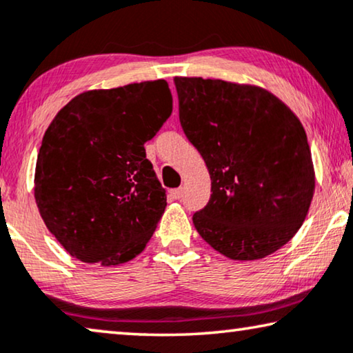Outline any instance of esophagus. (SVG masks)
Instances as JSON below:
<instances>
[{
  "instance_id": "esophagus-1",
  "label": "esophagus",
  "mask_w": 353,
  "mask_h": 353,
  "mask_svg": "<svg viewBox=\"0 0 353 353\" xmlns=\"http://www.w3.org/2000/svg\"><path fill=\"white\" fill-rule=\"evenodd\" d=\"M170 194L173 196V199H181V196H183V189H181V188H178V189H172Z\"/></svg>"
}]
</instances>
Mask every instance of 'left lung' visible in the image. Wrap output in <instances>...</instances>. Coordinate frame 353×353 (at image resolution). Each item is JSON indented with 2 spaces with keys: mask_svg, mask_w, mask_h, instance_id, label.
I'll list each match as a JSON object with an SVG mask.
<instances>
[{
  "mask_svg": "<svg viewBox=\"0 0 353 353\" xmlns=\"http://www.w3.org/2000/svg\"><path fill=\"white\" fill-rule=\"evenodd\" d=\"M183 132L212 178L210 201L192 223L236 261L282 248L307 216L315 173L307 135L265 89L221 79L175 78Z\"/></svg>",
  "mask_w": 353,
  "mask_h": 353,
  "instance_id": "8db88e82",
  "label": "left lung"
}]
</instances>
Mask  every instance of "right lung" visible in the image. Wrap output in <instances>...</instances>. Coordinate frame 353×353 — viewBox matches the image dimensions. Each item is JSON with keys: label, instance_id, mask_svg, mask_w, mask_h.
<instances>
[{"label": "right lung", "instance_id": "add662e5", "mask_svg": "<svg viewBox=\"0 0 353 353\" xmlns=\"http://www.w3.org/2000/svg\"><path fill=\"white\" fill-rule=\"evenodd\" d=\"M164 79L89 90L46 130L34 199L50 234L83 263L119 265L143 252L167 205L145 143L172 114Z\"/></svg>", "mask_w": 353, "mask_h": 353}]
</instances>
